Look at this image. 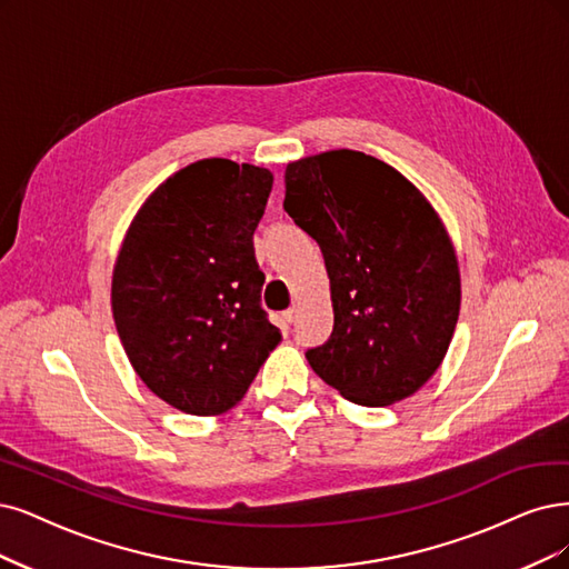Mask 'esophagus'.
Wrapping results in <instances>:
<instances>
[{"mask_svg":"<svg viewBox=\"0 0 569 569\" xmlns=\"http://www.w3.org/2000/svg\"><path fill=\"white\" fill-rule=\"evenodd\" d=\"M296 317H298V309L296 307H290L288 311H283V321L286 323H292V321H296Z\"/></svg>","mask_w":569,"mask_h":569,"instance_id":"obj_1","label":"esophagus"}]
</instances>
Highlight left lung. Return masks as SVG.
<instances>
[{"instance_id":"obj_1","label":"left lung","mask_w":569,"mask_h":569,"mask_svg":"<svg viewBox=\"0 0 569 569\" xmlns=\"http://www.w3.org/2000/svg\"><path fill=\"white\" fill-rule=\"evenodd\" d=\"M286 213L319 243L330 340L307 351L326 385L382 408L443 363L461 305L459 262L436 208L393 166L330 150L286 166Z\"/></svg>"}]
</instances>
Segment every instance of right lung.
I'll list each match as a JSON object with an SVG mask.
<instances>
[{
    "mask_svg": "<svg viewBox=\"0 0 569 569\" xmlns=\"http://www.w3.org/2000/svg\"><path fill=\"white\" fill-rule=\"evenodd\" d=\"M269 168L201 159L144 199L112 269V317L144 387L187 415H222L281 342L260 307L256 231Z\"/></svg>",
    "mask_w": 569,
    "mask_h": 569,
    "instance_id": "add662e5",
    "label": "right lung"
}]
</instances>
